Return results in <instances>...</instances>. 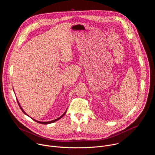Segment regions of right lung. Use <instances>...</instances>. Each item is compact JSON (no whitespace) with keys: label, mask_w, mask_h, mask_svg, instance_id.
<instances>
[{"label":"right lung","mask_w":155,"mask_h":155,"mask_svg":"<svg viewBox=\"0 0 155 155\" xmlns=\"http://www.w3.org/2000/svg\"><path fill=\"white\" fill-rule=\"evenodd\" d=\"M14 91V90H13ZM16 100H17V102H18V105H19V107H20V108H21V110H22V111H23V112L25 114V115H28V117H29L25 111H24V110H23V108H22V107L21 106V105H20V104H19V101H18V99H17V97H16ZM66 112H67V110H65V112L61 115V116H60L59 118H58L57 119H55V120H52V121H37V120H34V118H32V117H31V118H32V120H34V121H35L36 122H37V123H40V124H50V123H54V122H55V121H58V120H59V119H61L65 114V113H66Z\"/></svg>","instance_id":"1"}]
</instances>
